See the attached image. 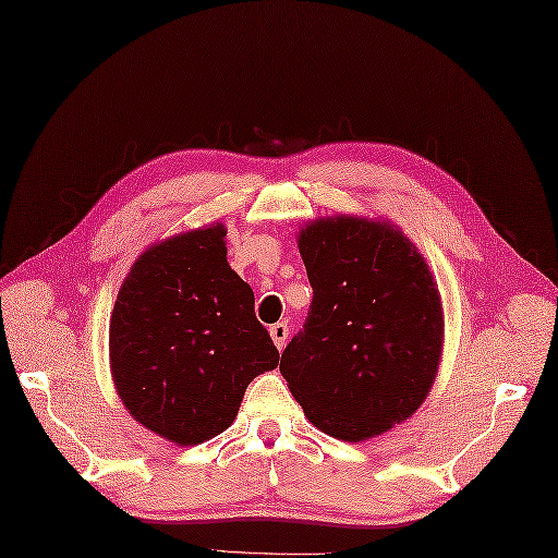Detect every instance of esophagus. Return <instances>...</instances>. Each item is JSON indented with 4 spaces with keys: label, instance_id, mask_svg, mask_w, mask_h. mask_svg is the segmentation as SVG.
Segmentation results:
<instances>
[{
    "label": "esophagus",
    "instance_id": "34e87169",
    "mask_svg": "<svg viewBox=\"0 0 558 558\" xmlns=\"http://www.w3.org/2000/svg\"><path fill=\"white\" fill-rule=\"evenodd\" d=\"M269 336H271V341H275V345L281 350L283 345H287V338H289V326L283 324V322L271 324V326H269Z\"/></svg>",
    "mask_w": 558,
    "mask_h": 558
}]
</instances>
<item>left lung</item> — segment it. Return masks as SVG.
<instances>
[{
    "label": "left lung",
    "instance_id": "obj_1",
    "mask_svg": "<svg viewBox=\"0 0 558 558\" xmlns=\"http://www.w3.org/2000/svg\"><path fill=\"white\" fill-rule=\"evenodd\" d=\"M312 305L279 372L322 433L362 442L410 418L436 381L442 305L424 255L400 229L319 217L298 236Z\"/></svg>",
    "mask_w": 558,
    "mask_h": 558
}]
</instances>
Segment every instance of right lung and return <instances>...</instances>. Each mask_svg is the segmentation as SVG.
Returning <instances> with one entry per match:
<instances>
[{
  "mask_svg": "<svg viewBox=\"0 0 558 558\" xmlns=\"http://www.w3.org/2000/svg\"><path fill=\"white\" fill-rule=\"evenodd\" d=\"M225 236L217 222L146 248L122 281L108 329L122 404L177 445L220 436L253 378L279 364L253 289L227 263Z\"/></svg>",
  "mask_w": 558,
  "mask_h": 558,
  "instance_id": "obj_1",
  "label": "right lung"
}]
</instances>
